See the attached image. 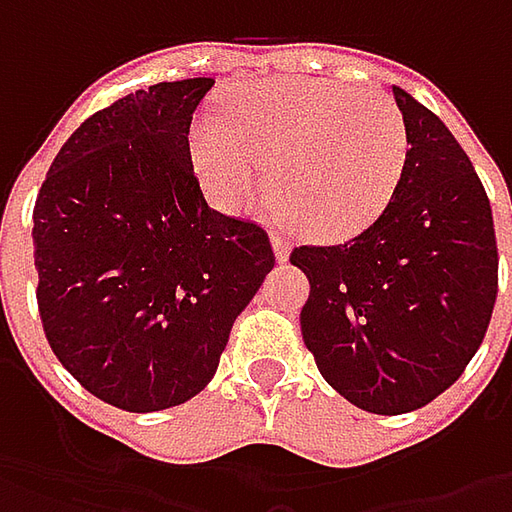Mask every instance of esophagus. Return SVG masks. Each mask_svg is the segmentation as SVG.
Here are the masks:
<instances>
[{"mask_svg": "<svg viewBox=\"0 0 512 512\" xmlns=\"http://www.w3.org/2000/svg\"><path fill=\"white\" fill-rule=\"evenodd\" d=\"M270 242H273V253H276V259H279V262H287V259H290V245H287L285 236L273 230V233H270Z\"/></svg>", "mask_w": 512, "mask_h": 512, "instance_id": "34e87169", "label": "esophagus"}]
</instances>
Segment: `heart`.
I'll use <instances>...</instances> for the list:
<instances>
[{"label": "heart", "instance_id": "1", "mask_svg": "<svg viewBox=\"0 0 512 512\" xmlns=\"http://www.w3.org/2000/svg\"><path fill=\"white\" fill-rule=\"evenodd\" d=\"M190 153L210 193L239 207L267 190L287 222L316 239H350L402 185L410 133L376 90L319 79H265L230 90L222 122L199 119Z\"/></svg>", "mask_w": 512, "mask_h": 512}]
</instances>
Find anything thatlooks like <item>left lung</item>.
I'll use <instances>...</instances> for the list:
<instances>
[{"label": "left lung", "mask_w": 512, "mask_h": 512, "mask_svg": "<svg viewBox=\"0 0 512 512\" xmlns=\"http://www.w3.org/2000/svg\"><path fill=\"white\" fill-rule=\"evenodd\" d=\"M410 153L402 185L373 225L344 245H302L310 296L302 339L325 382L367 413L433 402L482 344L499 250L482 179L444 122L393 88Z\"/></svg>", "instance_id": "obj_1"}]
</instances>
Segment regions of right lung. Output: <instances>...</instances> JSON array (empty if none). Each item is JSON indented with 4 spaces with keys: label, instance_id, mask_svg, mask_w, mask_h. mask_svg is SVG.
I'll return each mask as SVG.
<instances>
[{
    "label": "right lung",
    "instance_id": "add662e5",
    "mask_svg": "<svg viewBox=\"0 0 512 512\" xmlns=\"http://www.w3.org/2000/svg\"><path fill=\"white\" fill-rule=\"evenodd\" d=\"M210 88L205 76L159 82L93 113L56 153L33 207L50 350L128 413L202 393L276 265L265 230L213 210L193 173L187 136Z\"/></svg>",
    "mask_w": 512,
    "mask_h": 512
}]
</instances>
